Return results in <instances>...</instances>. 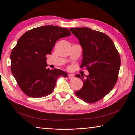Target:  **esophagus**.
Listing matches in <instances>:
<instances>
[{
	"label": "esophagus",
	"instance_id": "esophagus-1",
	"mask_svg": "<svg viewBox=\"0 0 135 135\" xmlns=\"http://www.w3.org/2000/svg\"><path fill=\"white\" fill-rule=\"evenodd\" d=\"M68 78H69V79H73V78H74V75L72 74H68Z\"/></svg>",
	"mask_w": 135,
	"mask_h": 135
}]
</instances>
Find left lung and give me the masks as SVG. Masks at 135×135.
Returning <instances> with one entry per match:
<instances>
[{
  "label": "left lung",
  "mask_w": 135,
  "mask_h": 135,
  "mask_svg": "<svg viewBox=\"0 0 135 135\" xmlns=\"http://www.w3.org/2000/svg\"><path fill=\"white\" fill-rule=\"evenodd\" d=\"M70 30L83 49L80 67H86L89 73L86 79L76 75L83 85L75 93L84 101L94 103L109 93L115 86L121 65L120 55L113 40L105 34L87 27Z\"/></svg>",
  "instance_id": "left-lung-1"
}]
</instances>
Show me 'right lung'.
Wrapping results in <instances>:
<instances>
[{"instance_id": "1", "label": "right lung", "mask_w": 135, "mask_h": 135, "mask_svg": "<svg viewBox=\"0 0 135 135\" xmlns=\"http://www.w3.org/2000/svg\"><path fill=\"white\" fill-rule=\"evenodd\" d=\"M70 35L67 28L45 26L26 32L18 39L11 54V69L26 95L35 98L49 95L54 91L57 79L68 76L59 69H47L46 61L56 41Z\"/></svg>"}]
</instances>
